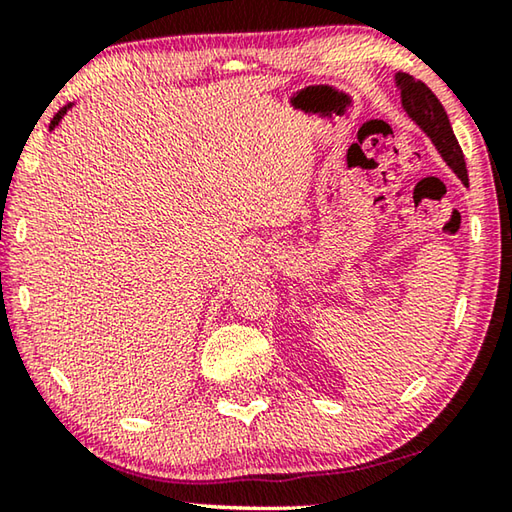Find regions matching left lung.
Listing matches in <instances>:
<instances>
[{
	"mask_svg": "<svg viewBox=\"0 0 512 512\" xmlns=\"http://www.w3.org/2000/svg\"><path fill=\"white\" fill-rule=\"evenodd\" d=\"M397 90L402 94V108L406 110L415 124H418L424 133H427L429 140L436 146L438 153L443 155L447 167L452 169L458 178H461L463 185L467 183V167L461 146H458L456 135L452 131V124H449V117L443 108V103L438 101L436 94H433L427 85L422 81L413 79L409 74H395Z\"/></svg>",
	"mask_w": 512,
	"mask_h": 512,
	"instance_id": "1",
	"label": "left lung"
}]
</instances>
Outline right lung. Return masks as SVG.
I'll return each mask as SVG.
<instances>
[{
	"label": "right lung",
	"instance_id": "right-lung-1",
	"mask_svg": "<svg viewBox=\"0 0 512 512\" xmlns=\"http://www.w3.org/2000/svg\"><path fill=\"white\" fill-rule=\"evenodd\" d=\"M69 108H72V103H67V106H65V108H60V110L56 112V117H54V119H51V126H49V131H54V128L58 126V121H60V119H63V117L67 115V110H69Z\"/></svg>",
	"mask_w": 512,
	"mask_h": 512
}]
</instances>
